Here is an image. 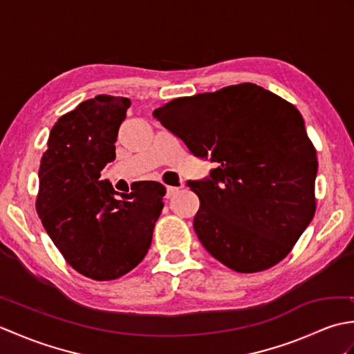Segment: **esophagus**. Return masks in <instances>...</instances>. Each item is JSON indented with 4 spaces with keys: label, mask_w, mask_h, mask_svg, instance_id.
Returning a JSON list of instances; mask_svg holds the SVG:
<instances>
[{
    "label": "esophagus",
    "mask_w": 354,
    "mask_h": 354,
    "mask_svg": "<svg viewBox=\"0 0 354 354\" xmlns=\"http://www.w3.org/2000/svg\"><path fill=\"white\" fill-rule=\"evenodd\" d=\"M179 192V189L178 187H171V185H169V187H165V198L167 199H170V198H173L175 196V194Z\"/></svg>",
    "instance_id": "esophagus-1"
}]
</instances>
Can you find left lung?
<instances>
[{"mask_svg":"<svg viewBox=\"0 0 354 354\" xmlns=\"http://www.w3.org/2000/svg\"><path fill=\"white\" fill-rule=\"evenodd\" d=\"M153 117L194 156L216 162L187 185L193 228L216 260L259 272L283 260L315 214L317 152L299 111L254 84L175 99Z\"/></svg>","mask_w":354,"mask_h":354,"instance_id":"1","label":"left lung"}]
</instances>
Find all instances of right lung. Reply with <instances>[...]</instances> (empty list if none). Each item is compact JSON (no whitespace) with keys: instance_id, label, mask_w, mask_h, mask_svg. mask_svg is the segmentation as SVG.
I'll list each match as a JSON object with an SVG mask.
<instances>
[{"instance_id":"1","label":"right lung","mask_w":354,"mask_h":354,"mask_svg":"<svg viewBox=\"0 0 354 354\" xmlns=\"http://www.w3.org/2000/svg\"><path fill=\"white\" fill-rule=\"evenodd\" d=\"M131 100L97 95L53 126L39 167L36 209L65 260L93 280H115L145 259L164 207V185L137 183L117 199L104 165Z\"/></svg>"}]
</instances>
